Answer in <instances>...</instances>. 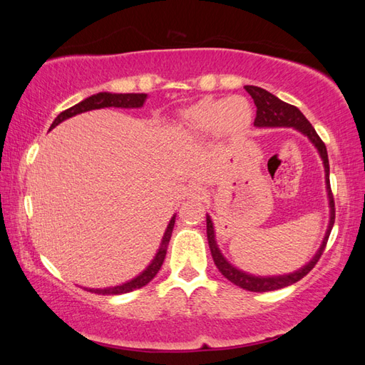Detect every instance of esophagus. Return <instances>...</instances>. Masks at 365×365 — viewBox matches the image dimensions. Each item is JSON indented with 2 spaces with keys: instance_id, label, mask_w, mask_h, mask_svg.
I'll list each match as a JSON object with an SVG mask.
<instances>
[{
  "instance_id": "obj_1",
  "label": "esophagus",
  "mask_w": 365,
  "mask_h": 365,
  "mask_svg": "<svg viewBox=\"0 0 365 365\" xmlns=\"http://www.w3.org/2000/svg\"><path fill=\"white\" fill-rule=\"evenodd\" d=\"M188 197L192 199V200H202L205 196H207V188L202 187V185H191V187L188 188Z\"/></svg>"
}]
</instances>
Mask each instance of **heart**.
I'll return each instance as SVG.
<instances>
[{"label": "heart", "instance_id": "b5f03b06", "mask_svg": "<svg viewBox=\"0 0 365 365\" xmlns=\"http://www.w3.org/2000/svg\"><path fill=\"white\" fill-rule=\"evenodd\" d=\"M254 110L242 96L229 98H200L180 114V135L192 143L213 135L235 138L251 127Z\"/></svg>", "mask_w": 365, "mask_h": 365}]
</instances>
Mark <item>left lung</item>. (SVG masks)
Returning a JSON list of instances; mask_svg holds the SVG:
<instances>
[{
  "mask_svg": "<svg viewBox=\"0 0 365 365\" xmlns=\"http://www.w3.org/2000/svg\"><path fill=\"white\" fill-rule=\"evenodd\" d=\"M245 89L247 91V94L252 97L255 106H257V115H255V120H254L255 127L257 128L292 127L297 131H299V133L304 135L309 141L315 145V149H317V152H319L320 158L323 161L324 183H327L328 202H329V222H328L327 234H324V237H323V242L319 247V251H317L314 257L309 260L306 265H302L299 269L293 271V273H289V274H279V276H255V274H250V273H246V271L232 265V263L226 257H224L218 243H216L213 221L210 218V215H207L208 246H210V252H212L215 265L221 271V274L226 279H229L232 284L242 287V289H245V290L273 292V290L284 289V287H287V285L298 282L299 279L304 277L309 271L315 267V263L319 262V259L322 257V254L324 251V246H327V243H328V238H329V234L332 230V226H334V220H336L334 197H332L331 185H329V160H328L327 145H324L320 136L317 135V131L312 127V123L304 118V114H302L297 106L282 102L281 98H277L276 96L271 94V92L262 89V88H257V86H245Z\"/></svg>",
  "mask_w": 365,
  "mask_h": 365,
  "instance_id": "left-lung-1",
  "label": "left lung"
}]
</instances>
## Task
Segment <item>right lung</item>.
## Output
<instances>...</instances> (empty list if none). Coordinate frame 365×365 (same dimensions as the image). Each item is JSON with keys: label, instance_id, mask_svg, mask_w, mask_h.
Masks as SVG:
<instances>
[{"label": "right lung", "instance_id": "add662e5", "mask_svg": "<svg viewBox=\"0 0 365 365\" xmlns=\"http://www.w3.org/2000/svg\"><path fill=\"white\" fill-rule=\"evenodd\" d=\"M145 100H147V94H113V92H98V94L84 98L80 103H76L72 108H68V110L61 113L58 118L53 120L50 130L59 125L61 122L73 118V115H76V114L92 111V110H102V108H128V110H133V108H141L145 103ZM174 224H175V215L170 218V221L168 224L165 235H163V238H161V243H160L157 254H155V257L152 259L149 265L145 267V269H143L136 277L130 279V281L123 282L120 285L106 287V289H86V290L98 293V294H122V293L133 292L136 289H141V287L149 284L152 279L157 276V273L163 265V262H165L169 240H170V235H173Z\"/></svg>", "mask_w": 365, "mask_h": 365}]
</instances>
